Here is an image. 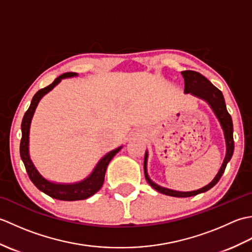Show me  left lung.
<instances>
[{
	"mask_svg": "<svg viewBox=\"0 0 252 252\" xmlns=\"http://www.w3.org/2000/svg\"><path fill=\"white\" fill-rule=\"evenodd\" d=\"M182 76L184 78L185 82V88H184V93H190L191 95L196 96V97H199L203 99L209 104L211 107L213 112H215L217 118L220 121V125L224 132V137H225V143H226V155L225 158H224V161L221 165L220 170H219L218 174L216 178L212 180L207 186L202 187L200 189L192 190V191H178L173 189H165V187L159 186L158 184L154 183V182L149 179L148 173H147V158H148V153H145V158H144V173H145V179L148 182V184L151 185L154 189L157 191L161 192L163 195L172 196V197H190L200 194V192H205L212 189L215 186L219 180L221 179L222 174L225 171L227 162L231 160L233 153H234V138H233V121L232 117L228 114L226 109L225 100H224L223 94L220 90L216 88L209 80L203 77L201 73L192 70H185L182 71Z\"/></svg>",
	"mask_w": 252,
	"mask_h": 252,
	"instance_id": "left-lung-1",
	"label": "left lung"
}]
</instances>
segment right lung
Wrapping results in <instances>:
<instances>
[{"instance_id": "add662e5", "label": "right lung", "mask_w": 252, "mask_h": 252, "mask_svg": "<svg viewBox=\"0 0 252 252\" xmlns=\"http://www.w3.org/2000/svg\"><path fill=\"white\" fill-rule=\"evenodd\" d=\"M76 76H78L76 72L63 73L62 76L56 78L54 80V82L50 84L49 87L37 91L33 97H32L30 107L28 108V110L26 111V114L23 118V122H21L20 157L25 164L26 171L27 173H28L31 182L41 191H43L44 194L49 195L52 198H55V199L65 200V201L87 199V198L93 196L95 192H97L104 183L106 169L108 167L110 160L114 158L115 155L122 148V146H120L114 149V151L109 152L107 155H105V156L99 160L98 163L96 164L93 172L91 173L88 178H85L83 181L77 182V183H72V184L53 183V182H50L49 180L44 179L43 176L39 173V171L35 169L34 164L31 161L30 156H29V131H30L32 117H33L36 106L39 104L40 99L43 97L45 94L49 93L50 91L54 89L63 79L71 78Z\"/></svg>"}]
</instances>
